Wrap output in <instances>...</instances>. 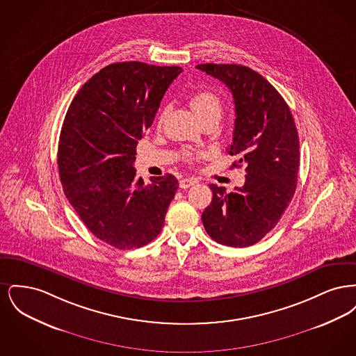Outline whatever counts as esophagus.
<instances>
[{
    "label": "esophagus",
    "instance_id": "34e87169",
    "mask_svg": "<svg viewBox=\"0 0 356 356\" xmlns=\"http://www.w3.org/2000/svg\"><path fill=\"white\" fill-rule=\"evenodd\" d=\"M195 183H196V181H195L193 179H186H186H181V180H180L179 186H180V188H184V189H186V188L193 186Z\"/></svg>",
    "mask_w": 356,
    "mask_h": 356
}]
</instances>
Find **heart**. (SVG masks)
Segmentation results:
<instances>
[{
    "instance_id": "obj_1",
    "label": "heart",
    "mask_w": 356,
    "mask_h": 356,
    "mask_svg": "<svg viewBox=\"0 0 356 356\" xmlns=\"http://www.w3.org/2000/svg\"><path fill=\"white\" fill-rule=\"evenodd\" d=\"M189 105L195 115L199 118L202 122L205 121H219L222 113V102L218 93L211 89H200L193 92L189 96ZM165 112H161L160 121L164 119ZM199 154V153H197ZM196 153L186 152V161L193 160Z\"/></svg>"
}]
</instances>
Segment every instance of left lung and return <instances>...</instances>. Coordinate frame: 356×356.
Returning <instances> with one entry per match:
<instances>
[{"instance_id": "obj_1", "label": "left lung", "mask_w": 356, "mask_h": 356, "mask_svg": "<svg viewBox=\"0 0 356 356\" xmlns=\"http://www.w3.org/2000/svg\"><path fill=\"white\" fill-rule=\"evenodd\" d=\"M196 68L228 86L235 100V129L228 147L245 164V183L227 193L211 184L212 202L202 215L207 234L228 247H250L280 220L291 203L300 161L299 136L282 95L261 74L237 64Z\"/></svg>"}]
</instances>
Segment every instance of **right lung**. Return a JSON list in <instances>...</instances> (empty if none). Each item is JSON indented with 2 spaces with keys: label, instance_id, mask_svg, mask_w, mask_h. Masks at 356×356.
<instances>
[{
  "label": "right lung",
  "instance_id": "1",
  "mask_svg": "<svg viewBox=\"0 0 356 356\" xmlns=\"http://www.w3.org/2000/svg\"><path fill=\"white\" fill-rule=\"evenodd\" d=\"M181 72L138 61L111 64L69 105L58 141L63 189L88 229L115 248H140L157 237L179 188L170 173L144 184L134 161L138 140Z\"/></svg>",
  "mask_w": 356,
  "mask_h": 356
}]
</instances>
